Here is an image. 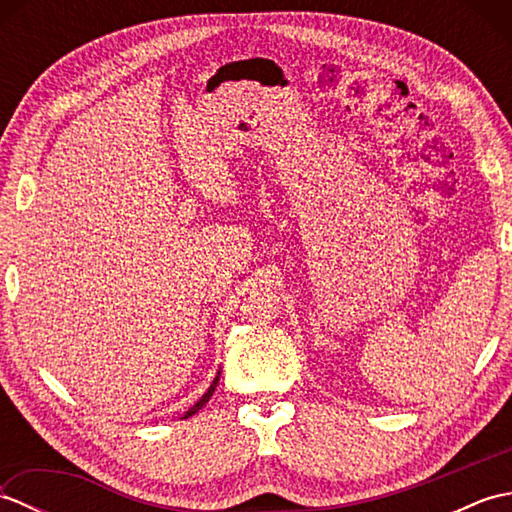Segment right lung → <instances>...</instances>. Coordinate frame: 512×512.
Segmentation results:
<instances>
[{"mask_svg":"<svg viewBox=\"0 0 512 512\" xmlns=\"http://www.w3.org/2000/svg\"><path fill=\"white\" fill-rule=\"evenodd\" d=\"M217 380H220V372H217V376H215V380H213V383H211V387L209 389H206V394L198 400V402H195V405L187 411V413H184V418H189V416H193V413H198L204 405H206V402H209V398L213 396V391H215V387H217Z\"/></svg>","mask_w":512,"mask_h":512,"instance_id":"1","label":"right lung"}]
</instances>
